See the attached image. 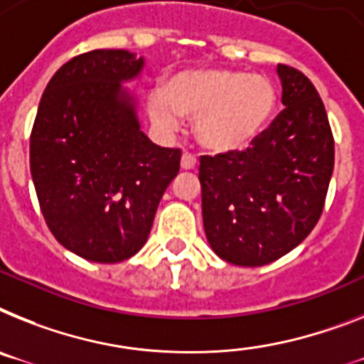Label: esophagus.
I'll list each match as a JSON object with an SVG mask.
<instances>
[{
    "label": "esophagus",
    "mask_w": 364,
    "mask_h": 364,
    "mask_svg": "<svg viewBox=\"0 0 364 364\" xmlns=\"http://www.w3.org/2000/svg\"><path fill=\"white\" fill-rule=\"evenodd\" d=\"M196 166V157L188 151H183L181 155V168L183 170H192V168Z\"/></svg>",
    "instance_id": "obj_1"
}]
</instances>
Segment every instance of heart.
<instances>
[{
  "instance_id": "obj_1",
  "label": "heart",
  "mask_w": 364,
  "mask_h": 364,
  "mask_svg": "<svg viewBox=\"0 0 364 364\" xmlns=\"http://www.w3.org/2000/svg\"><path fill=\"white\" fill-rule=\"evenodd\" d=\"M276 107L270 79L225 68L173 73L148 97L149 118L164 133L194 118V136L215 154L242 149L264 129Z\"/></svg>"
}]
</instances>
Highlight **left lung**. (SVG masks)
I'll use <instances>...</instances> for the list:
<instances>
[{
  "label": "left lung",
  "instance_id": "1",
  "mask_svg": "<svg viewBox=\"0 0 364 364\" xmlns=\"http://www.w3.org/2000/svg\"><path fill=\"white\" fill-rule=\"evenodd\" d=\"M277 75L285 109L252 148L200 157L207 240L237 267H262L304 242L331 181L335 142L316 88L285 64Z\"/></svg>",
  "mask_w": 364,
  "mask_h": 364
}]
</instances>
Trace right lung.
I'll return each mask as SVG.
<instances>
[{
    "mask_svg": "<svg viewBox=\"0 0 364 364\" xmlns=\"http://www.w3.org/2000/svg\"><path fill=\"white\" fill-rule=\"evenodd\" d=\"M142 68L127 50L77 55L55 72L36 111L29 163L42 215L87 261L133 257L179 172L181 149L144 135L135 96L122 87Z\"/></svg>",
    "mask_w": 364,
    "mask_h": 364,
    "instance_id": "1",
    "label": "right lung"
}]
</instances>
